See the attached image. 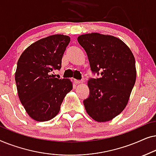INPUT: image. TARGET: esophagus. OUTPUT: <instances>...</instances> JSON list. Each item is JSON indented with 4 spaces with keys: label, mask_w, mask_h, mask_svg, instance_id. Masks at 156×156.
<instances>
[{
    "label": "esophagus",
    "mask_w": 156,
    "mask_h": 156,
    "mask_svg": "<svg viewBox=\"0 0 156 156\" xmlns=\"http://www.w3.org/2000/svg\"><path fill=\"white\" fill-rule=\"evenodd\" d=\"M74 83L76 84H82V83H83V81H80V80H74Z\"/></svg>",
    "instance_id": "1"
}]
</instances>
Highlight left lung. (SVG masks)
I'll list each match as a JSON object with an SVG mask.
<instances>
[{
  "label": "left lung",
  "mask_w": 156,
  "mask_h": 156,
  "mask_svg": "<svg viewBox=\"0 0 156 156\" xmlns=\"http://www.w3.org/2000/svg\"><path fill=\"white\" fill-rule=\"evenodd\" d=\"M86 51L91 70L101 76L90 79L89 97L84 101L87 114L97 122L112 120L123 112L135 84V58L119 38L91 33L77 37Z\"/></svg>",
  "instance_id": "1"
}]
</instances>
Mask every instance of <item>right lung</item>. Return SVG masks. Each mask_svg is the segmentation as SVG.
Returning <instances> with one entry per match:
<instances>
[{
  "label": "right lung",
  "mask_w": 156,
  "mask_h": 156,
  "mask_svg": "<svg viewBox=\"0 0 156 156\" xmlns=\"http://www.w3.org/2000/svg\"><path fill=\"white\" fill-rule=\"evenodd\" d=\"M70 42L67 35L56 34L31 44L21 54L15 74L21 104L37 121L54 118L73 84L69 79L54 78L50 72L61 68L62 59Z\"/></svg>",
  "instance_id": "add662e5"
}]
</instances>
